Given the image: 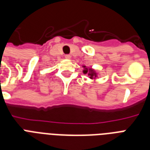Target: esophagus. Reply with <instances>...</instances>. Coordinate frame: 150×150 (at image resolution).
I'll return each instance as SVG.
<instances>
[{"mask_svg": "<svg viewBox=\"0 0 150 150\" xmlns=\"http://www.w3.org/2000/svg\"><path fill=\"white\" fill-rule=\"evenodd\" d=\"M64 57H65L66 59H68V60H69V59H71V55H69V54H66L65 56H64Z\"/></svg>", "mask_w": 150, "mask_h": 150, "instance_id": "1", "label": "esophagus"}]
</instances>
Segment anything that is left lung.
Segmentation results:
<instances>
[{
  "instance_id": "8db88e82",
  "label": "left lung",
  "mask_w": 150,
  "mask_h": 150,
  "mask_svg": "<svg viewBox=\"0 0 150 150\" xmlns=\"http://www.w3.org/2000/svg\"><path fill=\"white\" fill-rule=\"evenodd\" d=\"M83 68H84V70H83V73L84 74H88V75L89 76V78L93 79H95V78L97 76V74L93 69H92V68H87L86 66H83Z\"/></svg>"
}]
</instances>
